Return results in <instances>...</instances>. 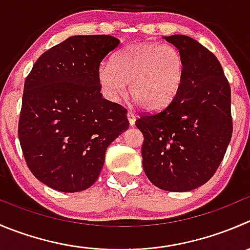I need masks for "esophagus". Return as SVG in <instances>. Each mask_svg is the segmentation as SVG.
I'll return each mask as SVG.
<instances>
[{"instance_id": "1", "label": "esophagus", "mask_w": 250, "mask_h": 250, "mask_svg": "<svg viewBox=\"0 0 250 250\" xmlns=\"http://www.w3.org/2000/svg\"><path fill=\"white\" fill-rule=\"evenodd\" d=\"M127 117H128V121H129V125H134V123H135V115L132 112V111H128Z\"/></svg>"}]
</instances>
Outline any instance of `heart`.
Wrapping results in <instances>:
<instances>
[{
	"label": "heart",
	"mask_w": 250,
	"mask_h": 250,
	"mask_svg": "<svg viewBox=\"0 0 250 250\" xmlns=\"http://www.w3.org/2000/svg\"><path fill=\"white\" fill-rule=\"evenodd\" d=\"M184 77V57L173 45L138 43L125 47L113 58V64L103 63L99 68L105 95L120 101L127 93L138 105L156 111L168 105L179 90Z\"/></svg>",
	"instance_id": "1"
}]
</instances>
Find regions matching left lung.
I'll use <instances>...</instances> for the list:
<instances>
[{
  "label": "left lung",
  "instance_id": "1",
  "mask_svg": "<svg viewBox=\"0 0 250 250\" xmlns=\"http://www.w3.org/2000/svg\"><path fill=\"white\" fill-rule=\"evenodd\" d=\"M184 57V77L171 103L142 113L143 167L154 186L188 192L219 168L232 137L231 88L216 56L186 35L166 36Z\"/></svg>",
  "mask_w": 250,
  "mask_h": 250
}]
</instances>
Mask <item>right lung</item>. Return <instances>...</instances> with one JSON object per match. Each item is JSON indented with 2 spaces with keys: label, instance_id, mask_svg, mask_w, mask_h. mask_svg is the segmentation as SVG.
<instances>
[{
  "label": "right lung",
  "instance_id": "1",
  "mask_svg": "<svg viewBox=\"0 0 250 250\" xmlns=\"http://www.w3.org/2000/svg\"><path fill=\"white\" fill-rule=\"evenodd\" d=\"M118 46L111 35L71 36L45 51L25 78L19 143L31 173L52 189L93 186L107 146L129 127L127 108L100 93V64Z\"/></svg>",
  "mask_w": 250,
  "mask_h": 250
}]
</instances>
